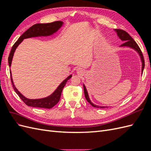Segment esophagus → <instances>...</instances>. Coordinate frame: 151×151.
<instances>
[{
	"mask_svg": "<svg viewBox=\"0 0 151 151\" xmlns=\"http://www.w3.org/2000/svg\"><path fill=\"white\" fill-rule=\"evenodd\" d=\"M77 74H80V75H83V74H84V71L83 70L82 68H77Z\"/></svg>",
	"mask_w": 151,
	"mask_h": 151,
	"instance_id": "esophagus-1",
	"label": "esophagus"
}]
</instances>
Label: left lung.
I'll return each instance as SVG.
<instances>
[{"instance_id":"obj_1","label":"left lung","mask_w":151,"mask_h":151,"mask_svg":"<svg viewBox=\"0 0 151 151\" xmlns=\"http://www.w3.org/2000/svg\"><path fill=\"white\" fill-rule=\"evenodd\" d=\"M115 31H116V33H117V35H118V37L120 38V39L121 40L123 41V42H125L124 43H123L120 47H129L130 48L134 49L135 50H136V51L138 52L139 55L140 57L141 61H142V72H143L144 66H145L144 59V57H143V54H142V53L139 47L138 46V45L137 44V43L134 40V39L132 38L131 36L129 35V33H127L125 31L122 30V29H115ZM83 87H84V95H85L86 99L87 101H88V103H89L93 107L99 108H107V106H98V105H96V104H93L92 102H91L89 98L88 91H87V90H86V86H84V84H83Z\"/></svg>"}]
</instances>
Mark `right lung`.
Instances as JSON below:
<instances>
[{
  "mask_svg": "<svg viewBox=\"0 0 151 151\" xmlns=\"http://www.w3.org/2000/svg\"><path fill=\"white\" fill-rule=\"evenodd\" d=\"M63 22L62 21H57L53 22H50V23H45V24H36L26 31L24 33L22 34L19 38L17 40V42L14 44L11 50V52L9 54V56L8 58V63L9 67L11 66L12 60L14 56V53L15 50L16 48L18 47L22 42V40L26 38H29L32 37H38V36H47L53 35V33H56V32L60 29L62 26L63 25ZM10 75H11V79L12 84L13 88L14 89L15 92L19 96V98L22 100L26 105L31 107H36V108H52L55 105L57 104L59 100L60 99L61 94L62 92V90L65 86L67 82L68 79H70L72 77V75H70L67 78H66L62 83L58 86L57 89L54 91V92L50 95L47 98H44L42 99H30L26 98L22 95L19 91L17 89V88L14 85V83L12 78V74L11 71L10 70Z\"/></svg>",
  "mask_w": 151,
  "mask_h": 151,
  "instance_id": "obj_1",
  "label": "right lung"
}]
</instances>
